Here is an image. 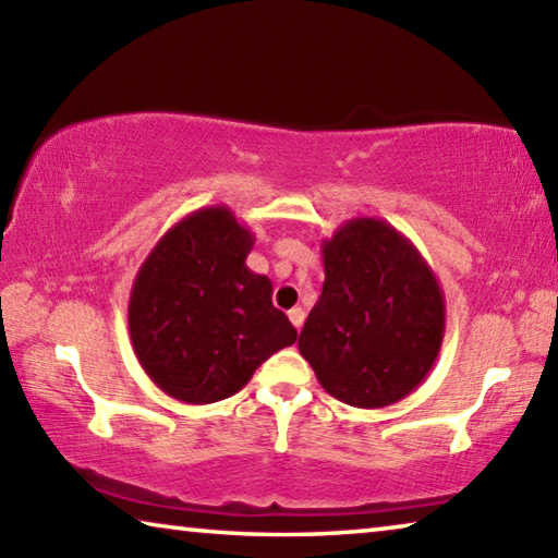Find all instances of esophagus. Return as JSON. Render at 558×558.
Masks as SVG:
<instances>
[{"mask_svg": "<svg viewBox=\"0 0 558 558\" xmlns=\"http://www.w3.org/2000/svg\"><path fill=\"white\" fill-rule=\"evenodd\" d=\"M288 317H290L292 327L300 329V327H302V323H305V310H302V307H292L290 313H288Z\"/></svg>", "mask_w": 558, "mask_h": 558, "instance_id": "1", "label": "esophagus"}]
</instances>
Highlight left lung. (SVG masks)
<instances>
[{
	"label": "left lung",
	"mask_w": 558,
	"mask_h": 558,
	"mask_svg": "<svg viewBox=\"0 0 558 558\" xmlns=\"http://www.w3.org/2000/svg\"><path fill=\"white\" fill-rule=\"evenodd\" d=\"M323 263V295L300 332V354L329 396L356 409L405 399L446 335L436 272L401 231L372 216L325 239Z\"/></svg>",
	"instance_id": "obj_1"
}]
</instances>
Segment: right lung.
Segmentation results:
<instances>
[{
    "instance_id": "add662e5",
    "label": "right lung",
    "mask_w": 558,
    "mask_h": 558,
    "mask_svg": "<svg viewBox=\"0 0 558 558\" xmlns=\"http://www.w3.org/2000/svg\"><path fill=\"white\" fill-rule=\"evenodd\" d=\"M253 241L229 206H204L174 223L137 270L128 305L132 349L177 401L229 399L298 339L272 307L268 276L245 266Z\"/></svg>"
}]
</instances>
